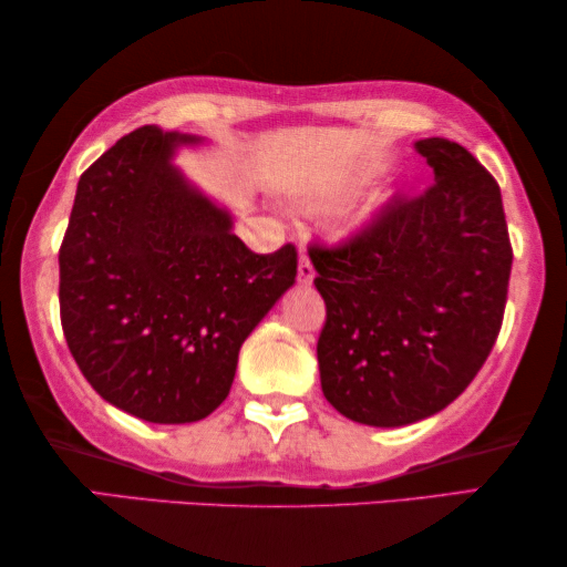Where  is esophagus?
Here are the masks:
<instances>
[{
    "mask_svg": "<svg viewBox=\"0 0 567 567\" xmlns=\"http://www.w3.org/2000/svg\"><path fill=\"white\" fill-rule=\"evenodd\" d=\"M297 278H299V284H312V278H315V268H312V262H309V255H307V250H301V252H299Z\"/></svg>",
    "mask_w": 567,
    "mask_h": 567,
    "instance_id": "obj_1",
    "label": "esophagus"
}]
</instances>
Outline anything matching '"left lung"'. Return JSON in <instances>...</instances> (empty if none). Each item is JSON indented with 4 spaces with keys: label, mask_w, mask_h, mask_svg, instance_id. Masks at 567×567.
Masks as SVG:
<instances>
[{
    "label": "left lung",
    "mask_w": 567,
    "mask_h": 567,
    "mask_svg": "<svg viewBox=\"0 0 567 567\" xmlns=\"http://www.w3.org/2000/svg\"><path fill=\"white\" fill-rule=\"evenodd\" d=\"M423 196L398 198L340 247H309L328 307L322 392L340 415L398 429L436 415L483 369L506 309L511 252L501 188L449 138H421Z\"/></svg>",
    "instance_id": "1"
}]
</instances>
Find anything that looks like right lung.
<instances>
[{
	"label": "right lung",
	"instance_id": "add662e5",
	"mask_svg": "<svg viewBox=\"0 0 567 567\" xmlns=\"http://www.w3.org/2000/svg\"><path fill=\"white\" fill-rule=\"evenodd\" d=\"M204 138L144 126L84 169L59 250L61 328L100 398L150 423L212 415L237 355L297 281V247L255 255L175 165Z\"/></svg>",
	"mask_w": 567,
	"mask_h": 567
}]
</instances>
